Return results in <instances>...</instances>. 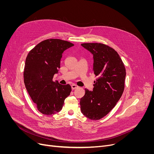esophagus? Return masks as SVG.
Instances as JSON below:
<instances>
[{"label": "esophagus", "mask_w": 154, "mask_h": 154, "mask_svg": "<svg viewBox=\"0 0 154 154\" xmlns=\"http://www.w3.org/2000/svg\"><path fill=\"white\" fill-rule=\"evenodd\" d=\"M71 87H72V90H74V89H75V88H78L79 86H77V85H75V84H72V85H71Z\"/></svg>", "instance_id": "1"}]
</instances>
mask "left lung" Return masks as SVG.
I'll return each instance as SVG.
<instances>
[{
    "label": "left lung",
    "mask_w": 154,
    "mask_h": 154,
    "mask_svg": "<svg viewBox=\"0 0 154 154\" xmlns=\"http://www.w3.org/2000/svg\"><path fill=\"white\" fill-rule=\"evenodd\" d=\"M81 45L94 58L95 76L92 91L85 89L80 102L82 114L91 120H99L110 112L124 90L126 70L118 53L112 47L100 43H84Z\"/></svg>",
    "instance_id": "8db88e82"
}]
</instances>
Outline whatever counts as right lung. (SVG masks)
<instances>
[{
  "label": "right lung",
  "instance_id": "obj_1",
  "mask_svg": "<svg viewBox=\"0 0 154 154\" xmlns=\"http://www.w3.org/2000/svg\"><path fill=\"white\" fill-rule=\"evenodd\" d=\"M74 45L66 40L47 39L29 52L23 71L26 89L38 110L47 116L60 112L72 91L69 84L54 82L60 69L62 53Z\"/></svg>",
  "mask_w": 154,
  "mask_h": 154
}]
</instances>
